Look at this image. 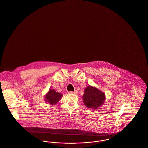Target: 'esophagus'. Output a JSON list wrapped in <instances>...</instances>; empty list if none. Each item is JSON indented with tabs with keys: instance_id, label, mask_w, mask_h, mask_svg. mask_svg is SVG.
Listing matches in <instances>:
<instances>
[{
	"instance_id": "esophagus-1",
	"label": "esophagus",
	"mask_w": 148,
	"mask_h": 148,
	"mask_svg": "<svg viewBox=\"0 0 148 148\" xmlns=\"http://www.w3.org/2000/svg\"><path fill=\"white\" fill-rule=\"evenodd\" d=\"M68 93L69 94H77V92L75 91H69Z\"/></svg>"
}]
</instances>
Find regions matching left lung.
<instances>
[{"mask_svg": "<svg viewBox=\"0 0 148 148\" xmlns=\"http://www.w3.org/2000/svg\"><path fill=\"white\" fill-rule=\"evenodd\" d=\"M83 99L86 106L95 109L103 105L105 100V95L96 88L89 85L85 89Z\"/></svg>", "mask_w": 148, "mask_h": 148, "instance_id": "1", "label": "left lung"}]
</instances>
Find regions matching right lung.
I'll use <instances>...</instances> for the list:
<instances>
[{
	"label": "right lung",
	"mask_w": 148,
	"mask_h": 148,
	"mask_svg": "<svg viewBox=\"0 0 148 148\" xmlns=\"http://www.w3.org/2000/svg\"><path fill=\"white\" fill-rule=\"evenodd\" d=\"M62 96L63 95L60 93L56 92L54 89H49L45 96V101L50 105H54L60 100Z\"/></svg>",
	"instance_id": "right-lung-1"
}]
</instances>
